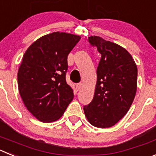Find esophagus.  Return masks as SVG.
I'll list each match as a JSON object with an SVG mask.
<instances>
[{
	"instance_id": "34e87169",
	"label": "esophagus",
	"mask_w": 156,
	"mask_h": 156,
	"mask_svg": "<svg viewBox=\"0 0 156 156\" xmlns=\"http://www.w3.org/2000/svg\"><path fill=\"white\" fill-rule=\"evenodd\" d=\"M82 86H83V83H77V84L76 85V87L77 90H79L80 89V88L82 87Z\"/></svg>"
}]
</instances>
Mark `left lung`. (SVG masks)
<instances>
[{"label": "left lung", "mask_w": 156, "mask_h": 156, "mask_svg": "<svg viewBox=\"0 0 156 156\" xmlns=\"http://www.w3.org/2000/svg\"><path fill=\"white\" fill-rule=\"evenodd\" d=\"M101 59L97 69L94 98L83 106L87 119L99 128L114 126L131 106L137 91V68L129 52L98 36L88 37Z\"/></svg>", "instance_id": "1"}]
</instances>
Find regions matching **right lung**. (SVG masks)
Wrapping results in <instances>:
<instances>
[{
	"mask_svg": "<svg viewBox=\"0 0 156 156\" xmlns=\"http://www.w3.org/2000/svg\"><path fill=\"white\" fill-rule=\"evenodd\" d=\"M80 37L55 32L41 37L25 52L18 72L20 96L27 109L41 122L63 115L73 98L67 83V58Z\"/></svg>",
	"mask_w": 156,
	"mask_h": 156,
	"instance_id": "obj_1",
	"label": "right lung"
}]
</instances>
